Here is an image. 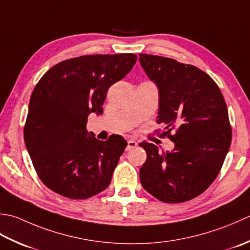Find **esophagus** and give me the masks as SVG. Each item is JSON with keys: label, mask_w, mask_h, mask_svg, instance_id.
Instances as JSON below:
<instances>
[{"label": "esophagus", "mask_w": 250, "mask_h": 250, "mask_svg": "<svg viewBox=\"0 0 250 250\" xmlns=\"http://www.w3.org/2000/svg\"><path fill=\"white\" fill-rule=\"evenodd\" d=\"M137 142L135 141V140H132V139H130V140H128L127 141V146H126V150L128 151V150H131V149H134V147H136L137 146Z\"/></svg>", "instance_id": "obj_1"}]
</instances>
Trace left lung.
Wrapping results in <instances>:
<instances>
[{
    "label": "left lung",
    "mask_w": 250,
    "mask_h": 250,
    "mask_svg": "<svg viewBox=\"0 0 250 250\" xmlns=\"http://www.w3.org/2000/svg\"><path fill=\"white\" fill-rule=\"evenodd\" d=\"M139 56L141 67L159 88L156 123L164 126L161 136L175 144L171 152L149 142L139 144L146 152L140 182L164 203L190 201L216 179L230 149L227 104L215 81L201 69L162 56Z\"/></svg>",
    "instance_id": "8db88e82"
}]
</instances>
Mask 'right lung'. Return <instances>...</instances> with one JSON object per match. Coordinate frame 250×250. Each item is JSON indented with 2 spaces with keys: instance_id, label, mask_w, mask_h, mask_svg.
Here are the masks:
<instances>
[{
  "instance_id": "1",
  "label": "right lung",
  "mask_w": 250,
  "mask_h": 250,
  "mask_svg": "<svg viewBox=\"0 0 250 250\" xmlns=\"http://www.w3.org/2000/svg\"><path fill=\"white\" fill-rule=\"evenodd\" d=\"M135 54L87 55L50 68L35 86L23 128L34 169L48 189L85 200L109 187L127 146L122 136L100 141L86 129L101 114L111 85L129 72Z\"/></svg>"
}]
</instances>
